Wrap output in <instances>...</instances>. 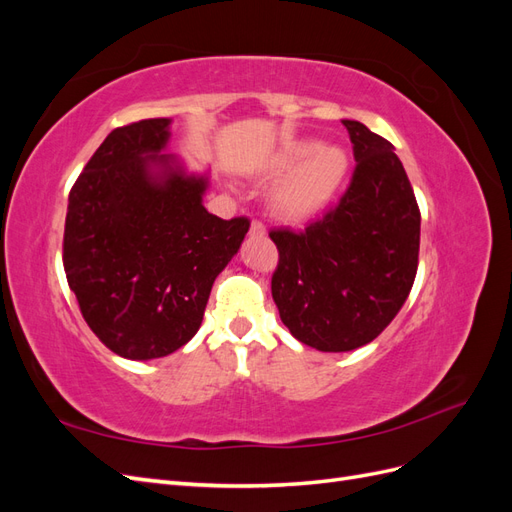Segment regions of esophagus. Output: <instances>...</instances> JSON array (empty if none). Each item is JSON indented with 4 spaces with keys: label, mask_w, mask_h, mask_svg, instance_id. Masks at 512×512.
<instances>
[{
    "label": "esophagus",
    "mask_w": 512,
    "mask_h": 512,
    "mask_svg": "<svg viewBox=\"0 0 512 512\" xmlns=\"http://www.w3.org/2000/svg\"><path fill=\"white\" fill-rule=\"evenodd\" d=\"M250 235L256 237V239H262V237L267 235V226L262 224V222H258V220H254L252 226H250Z\"/></svg>",
    "instance_id": "1"
}]
</instances>
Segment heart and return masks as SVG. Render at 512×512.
I'll use <instances>...</instances> for the list:
<instances>
[{"label": "heart", "instance_id": "1", "mask_svg": "<svg viewBox=\"0 0 512 512\" xmlns=\"http://www.w3.org/2000/svg\"><path fill=\"white\" fill-rule=\"evenodd\" d=\"M350 158L339 145L294 138L260 164L262 179H277L269 190L271 211L286 222H305L327 209L348 177Z\"/></svg>", "mask_w": 512, "mask_h": 512}]
</instances>
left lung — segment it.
Returning <instances> with one entry per match:
<instances>
[{
    "instance_id": "8db88e82",
    "label": "left lung",
    "mask_w": 512,
    "mask_h": 512,
    "mask_svg": "<svg viewBox=\"0 0 512 512\" xmlns=\"http://www.w3.org/2000/svg\"><path fill=\"white\" fill-rule=\"evenodd\" d=\"M342 123L356 168L339 205L303 232H269L280 252L271 280L280 318L320 352L361 348L389 327L421 245V211L395 147L361 121Z\"/></svg>"
}]
</instances>
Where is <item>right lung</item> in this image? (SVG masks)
<instances>
[{"label":"right lung","instance_id":"right-lung-1","mask_svg":"<svg viewBox=\"0 0 512 512\" xmlns=\"http://www.w3.org/2000/svg\"><path fill=\"white\" fill-rule=\"evenodd\" d=\"M170 119L113 130L68 196L64 269L100 342L160 359L200 329L211 286L250 230L205 209L209 175L164 153Z\"/></svg>","mask_w":512,"mask_h":512}]
</instances>
